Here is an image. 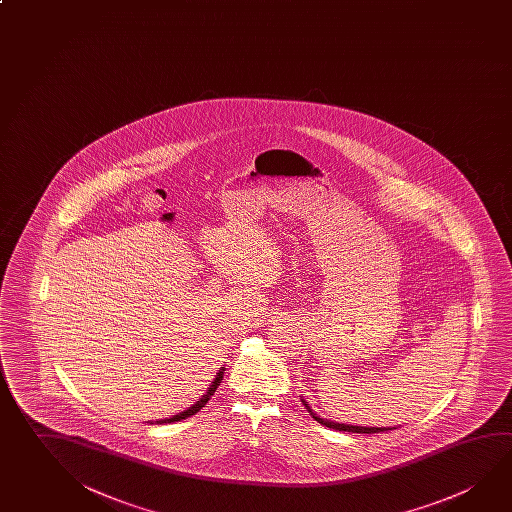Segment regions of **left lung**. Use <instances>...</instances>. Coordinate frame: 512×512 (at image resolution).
Wrapping results in <instances>:
<instances>
[{"label": "left lung", "mask_w": 512, "mask_h": 512, "mask_svg": "<svg viewBox=\"0 0 512 512\" xmlns=\"http://www.w3.org/2000/svg\"><path fill=\"white\" fill-rule=\"evenodd\" d=\"M300 401L304 403L305 408H307V412L311 413V417H313L314 421L320 422L323 426H327V428H332V430L336 431H350V433H381V431L395 430V428H374V426H354V424H343V422L329 421V419H323L320 417L318 413L313 412V408L309 406V404L305 403L304 397H300Z\"/></svg>", "instance_id": "left-lung-1"}]
</instances>
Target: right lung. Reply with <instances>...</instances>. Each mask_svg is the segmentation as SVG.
Masks as SVG:
<instances>
[{"mask_svg": "<svg viewBox=\"0 0 512 512\" xmlns=\"http://www.w3.org/2000/svg\"><path fill=\"white\" fill-rule=\"evenodd\" d=\"M223 376H225V367L219 368V372H217V376L214 377V381H212V385L207 390V394L203 395L201 399H199L198 403L192 404L190 408L187 410H183V412L178 413V415H172L169 419H162V421H156V424H167V422H178L183 421V419H187L190 415H194V413H198L205 404L208 403V399L214 395V392L217 390V386L219 383L223 381Z\"/></svg>", "mask_w": 512, "mask_h": 512, "instance_id": "obj_1", "label": "right lung"}]
</instances>
